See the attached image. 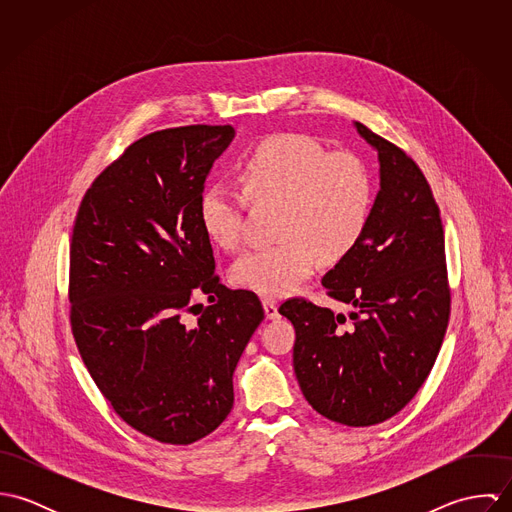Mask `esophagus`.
<instances>
[{"label": "esophagus", "instance_id": "1", "mask_svg": "<svg viewBox=\"0 0 512 512\" xmlns=\"http://www.w3.org/2000/svg\"><path fill=\"white\" fill-rule=\"evenodd\" d=\"M262 305H264V313L268 319H278L280 313H278V301L272 299V297H262Z\"/></svg>", "mask_w": 512, "mask_h": 512}]
</instances>
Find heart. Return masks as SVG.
<instances>
[{
  "label": "heart",
  "mask_w": 512,
  "mask_h": 512,
  "mask_svg": "<svg viewBox=\"0 0 512 512\" xmlns=\"http://www.w3.org/2000/svg\"><path fill=\"white\" fill-rule=\"evenodd\" d=\"M238 177L250 203H282L278 236L284 238L236 260L230 278L238 288L288 295L321 260L335 264L349 256L365 234L372 179L353 151H327L315 138L280 132L242 157ZM244 197L226 185H213L201 197L203 230L222 250L240 244Z\"/></svg>",
  "instance_id": "obj_1"
}]
</instances>
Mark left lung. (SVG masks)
Wrapping results in <instances>:
<instances>
[{
  "label": "left lung",
  "mask_w": 512,
  "mask_h": 512,
  "mask_svg": "<svg viewBox=\"0 0 512 512\" xmlns=\"http://www.w3.org/2000/svg\"><path fill=\"white\" fill-rule=\"evenodd\" d=\"M378 151L380 191L355 250L329 270L327 295L343 313L293 297L280 313L295 327L293 370L305 400L327 420L365 428L398 414L438 359L451 292L439 207L416 161L365 124Z\"/></svg>",
  "instance_id": "8db88e82"
}]
</instances>
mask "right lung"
Returning a JSON list of instances; mask_svg holds the SVG:
<instances>
[{
  "instance_id": "add662e5",
  "label": "right lung",
  "mask_w": 512,
  "mask_h": 512,
  "mask_svg": "<svg viewBox=\"0 0 512 512\" xmlns=\"http://www.w3.org/2000/svg\"><path fill=\"white\" fill-rule=\"evenodd\" d=\"M232 126H181L126 147L88 187L71 240L78 353L114 412L147 438L189 445L234 404L232 374L264 319L256 293L228 290L199 205ZM212 305L195 312L196 295ZM193 312L191 326L182 315Z\"/></svg>"
}]
</instances>
